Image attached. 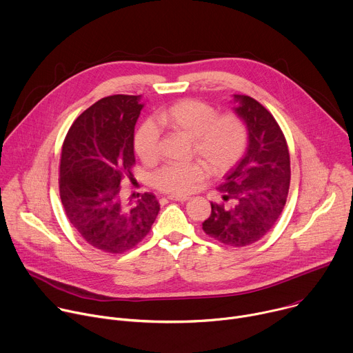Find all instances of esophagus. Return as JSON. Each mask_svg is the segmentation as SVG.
I'll return each instance as SVG.
<instances>
[{"instance_id": "34e87169", "label": "esophagus", "mask_w": 353, "mask_h": 353, "mask_svg": "<svg viewBox=\"0 0 353 353\" xmlns=\"http://www.w3.org/2000/svg\"><path fill=\"white\" fill-rule=\"evenodd\" d=\"M168 198L170 201H180V203H184V201H187L190 196H187V195H169Z\"/></svg>"}]
</instances>
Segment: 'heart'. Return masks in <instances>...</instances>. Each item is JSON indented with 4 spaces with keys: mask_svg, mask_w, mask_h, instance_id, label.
<instances>
[{
    "mask_svg": "<svg viewBox=\"0 0 353 353\" xmlns=\"http://www.w3.org/2000/svg\"><path fill=\"white\" fill-rule=\"evenodd\" d=\"M155 120L159 127L191 139V157L203 163L212 174L229 172L245 154L248 127L234 112L218 114V110L205 102L183 99L161 110ZM134 150L145 165L158 161L159 132L150 123L142 124L135 132ZM202 165L191 162L165 166L157 173L155 185L172 195L188 194L205 176Z\"/></svg>",
    "mask_w": 353,
    "mask_h": 353,
    "instance_id": "1",
    "label": "heart"
}]
</instances>
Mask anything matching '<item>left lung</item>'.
<instances>
[{
	"label": "left lung",
	"mask_w": 353,
	"mask_h": 353,
	"mask_svg": "<svg viewBox=\"0 0 353 353\" xmlns=\"http://www.w3.org/2000/svg\"><path fill=\"white\" fill-rule=\"evenodd\" d=\"M234 99V110L248 127V146L218 187L223 201L211 203L203 230L225 245L244 247L263 239L281 216L290 185V158L274 116L253 97Z\"/></svg>",
	"instance_id": "left-lung-1"
}]
</instances>
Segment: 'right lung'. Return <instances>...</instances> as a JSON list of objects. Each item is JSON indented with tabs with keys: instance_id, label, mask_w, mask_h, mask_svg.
<instances>
[{
	"instance_id": "right-lung-1",
	"label": "right lung",
	"mask_w": 353,
	"mask_h": 353,
	"mask_svg": "<svg viewBox=\"0 0 353 353\" xmlns=\"http://www.w3.org/2000/svg\"><path fill=\"white\" fill-rule=\"evenodd\" d=\"M139 96L97 100L70 127L60 159V196L72 228L92 247L121 254L152 228L161 205L152 192L124 198L121 184L134 181V128Z\"/></svg>"
}]
</instances>
